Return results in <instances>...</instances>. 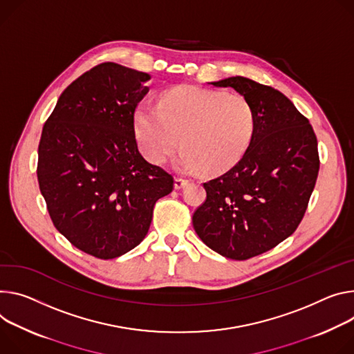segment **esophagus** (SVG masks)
<instances>
[{
  "label": "esophagus",
  "instance_id": "34e87169",
  "mask_svg": "<svg viewBox=\"0 0 354 354\" xmlns=\"http://www.w3.org/2000/svg\"><path fill=\"white\" fill-rule=\"evenodd\" d=\"M187 183H189V180H187V179L176 178V179H175V189H182V187H185Z\"/></svg>",
  "mask_w": 354,
  "mask_h": 354
}]
</instances>
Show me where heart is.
Here are the masks:
<instances>
[{"label":"heart","instance_id":"1","mask_svg":"<svg viewBox=\"0 0 354 354\" xmlns=\"http://www.w3.org/2000/svg\"><path fill=\"white\" fill-rule=\"evenodd\" d=\"M255 113L241 94L182 86L168 91L158 106L141 104L136 131L155 164H164L180 144L179 167L223 172L236 165L251 144Z\"/></svg>","mask_w":354,"mask_h":354}]
</instances>
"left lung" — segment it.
Wrapping results in <instances>:
<instances>
[{
    "mask_svg": "<svg viewBox=\"0 0 354 354\" xmlns=\"http://www.w3.org/2000/svg\"><path fill=\"white\" fill-rule=\"evenodd\" d=\"M250 102L255 130L243 158L203 183L206 201L192 217L201 240L232 260H248L291 236L306 212L317 172L309 120L281 91L236 76L212 83Z\"/></svg>",
    "mask_w": 354,
    "mask_h": 354,
    "instance_id": "1",
    "label": "left lung"
}]
</instances>
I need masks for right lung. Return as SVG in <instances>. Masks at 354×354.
<instances>
[{
	"mask_svg": "<svg viewBox=\"0 0 354 354\" xmlns=\"http://www.w3.org/2000/svg\"><path fill=\"white\" fill-rule=\"evenodd\" d=\"M148 73L106 62L60 94L38 148V182L55 227L76 248L111 260L147 236L174 178L142 156L134 113Z\"/></svg>",
	"mask_w": 354,
	"mask_h": 354,
	"instance_id": "obj_1",
	"label": "right lung"
}]
</instances>
